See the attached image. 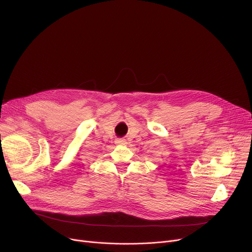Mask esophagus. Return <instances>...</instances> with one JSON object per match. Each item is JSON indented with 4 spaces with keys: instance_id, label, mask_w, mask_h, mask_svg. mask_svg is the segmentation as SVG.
<instances>
[{
    "instance_id": "esophagus-1",
    "label": "esophagus",
    "mask_w": 252,
    "mask_h": 252,
    "mask_svg": "<svg viewBox=\"0 0 252 252\" xmlns=\"http://www.w3.org/2000/svg\"><path fill=\"white\" fill-rule=\"evenodd\" d=\"M115 144L119 145V146H124V145L126 144V141L125 139H116Z\"/></svg>"
}]
</instances>
